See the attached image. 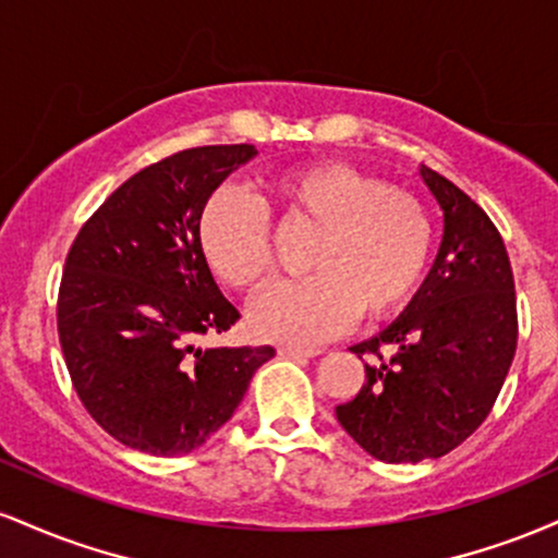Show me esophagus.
I'll return each instance as SVG.
<instances>
[{
	"mask_svg": "<svg viewBox=\"0 0 558 558\" xmlns=\"http://www.w3.org/2000/svg\"><path fill=\"white\" fill-rule=\"evenodd\" d=\"M278 354L280 356H288V360H312V356H317L319 351H315V349H299V345H280Z\"/></svg>",
	"mask_w": 558,
	"mask_h": 558,
	"instance_id": "1",
	"label": "esophagus"
}]
</instances>
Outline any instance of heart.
<instances>
[{"instance_id":"1","label":"heart","mask_w":558,"mask_h":558,"mask_svg":"<svg viewBox=\"0 0 558 558\" xmlns=\"http://www.w3.org/2000/svg\"><path fill=\"white\" fill-rule=\"evenodd\" d=\"M267 202L286 226H312L301 280L267 288L248 310V325L275 343H319L341 332L360 312L380 319L412 296L433 230L412 194L388 189L345 165L288 170L267 189ZM198 246L220 280L254 288L270 275V222L252 196L220 189L198 217Z\"/></svg>"}]
</instances>
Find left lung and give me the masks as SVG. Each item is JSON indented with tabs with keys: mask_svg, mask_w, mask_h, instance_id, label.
I'll use <instances>...</instances> for the list:
<instances>
[{
	"mask_svg": "<svg viewBox=\"0 0 558 558\" xmlns=\"http://www.w3.org/2000/svg\"><path fill=\"white\" fill-rule=\"evenodd\" d=\"M420 178L444 213L440 248L407 310L351 345L377 360L336 407L343 430L388 464L438 459L470 438L517 351L514 275L496 226L444 175L420 165Z\"/></svg>",
	"mask_w": 558,
	"mask_h": 558,
	"instance_id": "8db88e82",
	"label": "left lung"
}]
</instances>
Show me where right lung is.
<instances>
[{"label":"right lung","instance_id":"1","mask_svg":"<svg viewBox=\"0 0 558 558\" xmlns=\"http://www.w3.org/2000/svg\"><path fill=\"white\" fill-rule=\"evenodd\" d=\"M252 144L198 146L120 185L70 246L57 330L83 407L120 444L183 457L233 417L272 345L196 341L239 310L217 288L198 217Z\"/></svg>","mask_w":558,"mask_h":558}]
</instances>
